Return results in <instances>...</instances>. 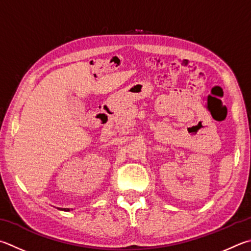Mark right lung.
Segmentation results:
<instances>
[{
  "instance_id": "obj_1",
  "label": "right lung",
  "mask_w": 251,
  "mask_h": 251,
  "mask_svg": "<svg viewBox=\"0 0 251 251\" xmlns=\"http://www.w3.org/2000/svg\"><path fill=\"white\" fill-rule=\"evenodd\" d=\"M61 211H66V212H69V211H72V208L70 209V208H63V209H61Z\"/></svg>"
}]
</instances>
